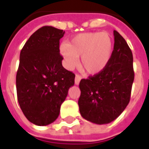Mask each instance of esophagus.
I'll use <instances>...</instances> for the list:
<instances>
[{
  "label": "esophagus",
  "instance_id": "obj_1",
  "mask_svg": "<svg viewBox=\"0 0 149 149\" xmlns=\"http://www.w3.org/2000/svg\"><path fill=\"white\" fill-rule=\"evenodd\" d=\"M81 80V76H79V75H76V77H75V84H79L80 83V81Z\"/></svg>",
  "mask_w": 149,
  "mask_h": 149
}]
</instances>
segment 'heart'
Instances as JSON below:
<instances>
[{
  "instance_id": "heart-1",
  "label": "heart",
  "mask_w": 149,
  "mask_h": 149,
  "mask_svg": "<svg viewBox=\"0 0 149 149\" xmlns=\"http://www.w3.org/2000/svg\"><path fill=\"white\" fill-rule=\"evenodd\" d=\"M113 42L107 32L80 33L72 38L69 44L63 43L60 52L65 65L71 68L77 64L81 56V65L88 73L98 74L106 68L112 57Z\"/></svg>"
}]
</instances>
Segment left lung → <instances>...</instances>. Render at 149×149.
Wrapping results in <instances>:
<instances>
[{
    "mask_svg": "<svg viewBox=\"0 0 149 149\" xmlns=\"http://www.w3.org/2000/svg\"><path fill=\"white\" fill-rule=\"evenodd\" d=\"M113 34L114 47L108 66L79 84L81 115L97 125L109 124L121 114L129 103L134 81L131 49L117 31Z\"/></svg>",
    "mask_w": 149,
    "mask_h": 149,
    "instance_id": "left-lung-1",
    "label": "left lung"
}]
</instances>
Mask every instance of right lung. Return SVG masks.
Returning a JSON list of instances; mask_svg holds the SVG:
<instances>
[{
	"label": "right lung",
	"mask_w": 149,
	"mask_h": 149,
	"mask_svg": "<svg viewBox=\"0 0 149 149\" xmlns=\"http://www.w3.org/2000/svg\"><path fill=\"white\" fill-rule=\"evenodd\" d=\"M65 31L43 26L29 38L20 54L16 85L25 117L45 126L58 117L61 105L74 84L75 74L62 66L60 39Z\"/></svg>",
	"instance_id": "1"
}]
</instances>
